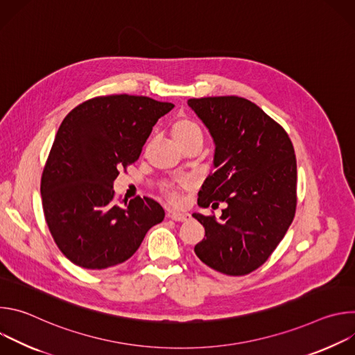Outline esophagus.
Listing matches in <instances>:
<instances>
[{
  "mask_svg": "<svg viewBox=\"0 0 355 355\" xmlns=\"http://www.w3.org/2000/svg\"><path fill=\"white\" fill-rule=\"evenodd\" d=\"M168 218H171L175 222H185L189 219V214H181V212H175V211H170L168 212Z\"/></svg>",
  "mask_w": 355,
  "mask_h": 355,
  "instance_id": "esophagus-1",
  "label": "esophagus"
}]
</instances>
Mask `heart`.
<instances>
[{"mask_svg":"<svg viewBox=\"0 0 355 355\" xmlns=\"http://www.w3.org/2000/svg\"><path fill=\"white\" fill-rule=\"evenodd\" d=\"M173 133L177 141H184L192 137H199L202 139V130L191 119H180L174 123L173 126ZM180 185H187V181L180 182ZM180 185L175 184H170L167 187H164L163 192L164 195L171 200V202H178L180 200Z\"/></svg>","mask_w":355,"mask_h":355,"instance_id":"heart-1","label":"heart"}]
</instances>
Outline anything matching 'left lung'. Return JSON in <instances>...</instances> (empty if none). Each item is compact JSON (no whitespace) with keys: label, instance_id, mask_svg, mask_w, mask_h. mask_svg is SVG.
Instances as JSON below:
<instances>
[{"label":"left lung","instance_id":"1","mask_svg":"<svg viewBox=\"0 0 355 355\" xmlns=\"http://www.w3.org/2000/svg\"><path fill=\"white\" fill-rule=\"evenodd\" d=\"M188 105L215 141V171L198 192L193 214L205 237L193 251L207 267L230 277L247 275L272 254L296 211V157L285 129L251 101L234 96L191 98Z\"/></svg>","mask_w":355,"mask_h":355}]
</instances>
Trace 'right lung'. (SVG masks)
Here are the masks:
<instances>
[{
	"mask_svg": "<svg viewBox=\"0 0 355 355\" xmlns=\"http://www.w3.org/2000/svg\"><path fill=\"white\" fill-rule=\"evenodd\" d=\"M174 108L143 95L84 101L63 119L47 156L40 193L47 227L63 254L87 270L125 263L164 219L151 198L115 204L119 170L137 162L156 122Z\"/></svg>",
	"mask_w": 355,
	"mask_h": 355,
	"instance_id": "1",
	"label": "right lung"
}]
</instances>
